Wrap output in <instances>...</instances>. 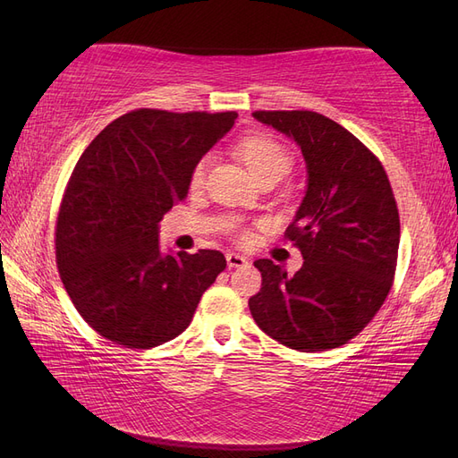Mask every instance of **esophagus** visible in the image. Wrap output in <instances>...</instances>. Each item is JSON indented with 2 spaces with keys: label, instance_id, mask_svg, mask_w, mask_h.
<instances>
[{
  "label": "esophagus",
  "instance_id": "34e87169",
  "mask_svg": "<svg viewBox=\"0 0 458 458\" xmlns=\"http://www.w3.org/2000/svg\"><path fill=\"white\" fill-rule=\"evenodd\" d=\"M225 258H227V266H229V269L248 266V259H246L244 256H241V254H233V252H229Z\"/></svg>",
  "mask_w": 458,
  "mask_h": 458
}]
</instances>
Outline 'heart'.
I'll list each match as a JSON object with an SVG mask.
<instances>
[{
  "label": "heart",
  "instance_id": "obj_1",
  "mask_svg": "<svg viewBox=\"0 0 458 458\" xmlns=\"http://www.w3.org/2000/svg\"><path fill=\"white\" fill-rule=\"evenodd\" d=\"M237 155L258 182H263V179H269V177L281 179L290 172V165H293V157H290V152L279 141H275L273 137H267V135L246 137L244 141L237 145ZM208 165H210V157H202L197 162L195 168H192V174H191L192 187L202 185Z\"/></svg>",
  "mask_w": 458,
  "mask_h": 458
}]
</instances>
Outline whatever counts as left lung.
I'll use <instances>...</instances> for the list:
<instances>
[{"label": "left lung", "instance_id": "1", "mask_svg": "<svg viewBox=\"0 0 458 458\" xmlns=\"http://www.w3.org/2000/svg\"><path fill=\"white\" fill-rule=\"evenodd\" d=\"M252 116L300 147L306 195L284 237L303 256L294 275L258 259L261 288L248 306L258 327L298 352H325L357 336L390 293L399 214L380 160L340 123L311 110Z\"/></svg>", "mask_w": 458, "mask_h": 458}]
</instances>
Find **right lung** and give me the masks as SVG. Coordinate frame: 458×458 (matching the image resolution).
I'll return each instance as SVG.
<instances>
[{
	"label": "right lung",
	"instance_id": "1",
	"mask_svg": "<svg viewBox=\"0 0 458 458\" xmlns=\"http://www.w3.org/2000/svg\"><path fill=\"white\" fill-rule=\"evenodd\" d=\"M237 116L131 110L81 152L59 208L55 254L74 308L110 342L148 350L174 340L225 269L217 250L164 254L158 233L164 214L187 197L192 168Z\"/></svg>",
	"mask_w": 458,
	"mask_h": 458
}]
</instances>
